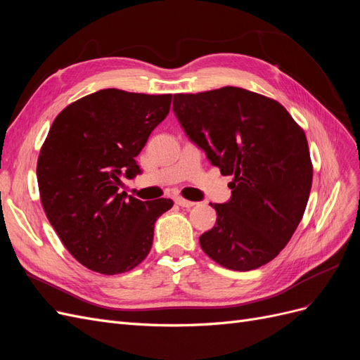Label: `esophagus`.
Listing matches in <instances>:
<instances>
[{
	"mask_svg": "<svg viewBox=\"0 0 360 360\" xmlns=\"http://www.w3.org/2000/svg\"><path fill=\"white\" fill-rule=\"evenodd\" d=\"M176 202L181 207H186V209H189V207H193L197 205V202L195 201H189V200H184V198H176Z\"/></svg>",
	"mask_w": 360,
	"mask_h": 360,
	"instance_id": "esophagus-1",
	"label": "esophagus"
}]
</instances>
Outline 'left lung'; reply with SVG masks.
<instances>
[{"label":"left lung","instance_id":"obj_1","mask_svg":"<svg viewBox=\"0 0 360 360\" xmlns=\"http://www.w3.org/2000/svg\"><path fill=\"white\" fill-rule=\"evenodd\" d=\"M184 132L228 183L231 200L210 204L216 225L200 237L225 269L248 271L274 259L307 209L312 162L303 129L279 102L238 86L174 94Z\"/></svg>","mask_w":360,"mask_h":360}]
</instances>
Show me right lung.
Wrapping results in <instances>:
<instances>
[{
  "label": "right lung",
  "mask_w": 360,
  "mask_h": 360,
  "mask_svg": "<svg viewBox=\"0 0 360 360\" xmlns=\"http://www.w3.org/2000/svg\"><path fill=\"white\" fill-rule=\"evenodd\" d=\"M172 94L106 89L70 103L40 148V201L60 240L82 266L102 275L132 270L153 245L155 222L172 201L118 193L141 172L136 156L169 112Z\"/></svg>",
  "instance_id": "1"
}]
</instances>
